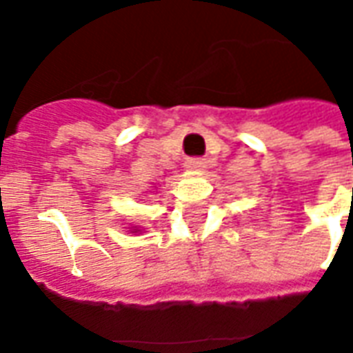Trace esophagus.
<instances>
[{"label":"esophagus","mask_w":353,"mask_h":353,"mask_svg":"<svg viewBox=\"0 0 353 353\" xmlns=\"http://www.w3.org/2000/svg\"><path fill=\"white\" fill-rule=\"evenodd\" d=\"M185 168L187 170L206 168V159H202V157H191V159H187V161H185Z\"/></svg>","instance_id":"esophagus-1"}]
</instances>
